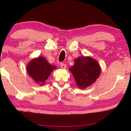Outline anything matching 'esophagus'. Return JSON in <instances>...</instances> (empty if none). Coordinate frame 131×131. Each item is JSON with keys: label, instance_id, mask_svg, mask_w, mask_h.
<instances>
[{"label": "esophagus", "instance_id": "1", "mask_svg": "<svg viewBox=\"0 0 131 131\" xmlns=\"http://www.w3.org/2000/svg\"><path fill=\"white\" fill-rule=\"evenodd\" d=\"M61 67L62 69H66V64H64L63 63H61Z\"/></svg>", "mask_w": 131, "mask_h": 131}]
</instances>
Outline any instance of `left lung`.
<instances>
[{
  "instance_id": "left-lung-1",
  "label": "left lung",
  "mask_w": 131,
  "mask_h": 131,
  "mask_svg": "<svg viewBox=\"0 0 131 131\" xmlns=\"http://www.w3.org/2000/svg\"><path fill=\"white\" fill-rule=\"evenodd\" d=\"M74 61V64L69 68V70L80 89H85L91 85L100 76L101 68L97 61L93 58L80 57Z\"/></svg>"
}]
</instances>
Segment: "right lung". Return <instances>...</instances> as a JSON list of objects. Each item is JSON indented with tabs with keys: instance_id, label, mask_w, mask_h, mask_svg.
<instances>
[{
	"instance_id": "right-lung-1",
	"label": "right lung",
	"mask_w": 131,
	"mask_h": 131,
	"mask_svg": "<svg viewBox=\"0 0 131 131\" xmlns=\"http://www.w3.org/2000/svg\"><path fill=\"white\" fill-rule=\"evenodd\" d=\"M57 68L56 66L48 63L45 58L39 56L30 61L26 65V69L29 76L35 83L43 85L51 72Z\"/></svg>"
}]
</instances>
